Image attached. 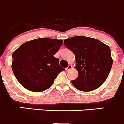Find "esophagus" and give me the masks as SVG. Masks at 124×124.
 <instances>
[{"instance_id":"1","label":"esophagus","mask_w":124,"mask_h":124,"mask_svg":"<svg viewBox=\"0 0 124 124\" xmlns=\"http://www.w3.org/2000/svg\"><path fill=\"white\" fill-rule=\"evenodd\" d=\"M71 69H72V66L71 65H69L66 68V70L67 71H70V70H71Z\"/></svg>"}]
</instances>
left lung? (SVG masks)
I'll return each mask as SVG.
<instances>
[{"label":"left lung","mask_w":124,"mask_h":124,"mask_svg":"<svg viewBox=\"0 0 124 124\" xmlns=\"http://www.w3.org/2000/svg\"><path fill=\"white\" fill-rule=\"evenodd\" d=\"M64 45L75 54L78 78L72 80L79 90L90 92L105 82L111 70L112 60L111 50L95 39L76 36L64 40Z\"/></svg>","instance_id":"obj_1"}]
</instances>
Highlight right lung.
<instances>
[{
	"instance_id": "right-lung-1",
	"label": "right lung",
	"mask_w": 124,
	"mask_h": 124,
	"mask_svg": "<svg viewBox=\"0 0 124 124\" xmlns=\"http://www.w3.org/2000/svg\"><path fill=\"white\" fill-rule=\"evenodd\" d=\"M62 40L37 39L21 45L12 54V70L20 84L29 90L40 92L49 88L64 68L54 56Z\"/></svg>"
}]
</instances>
